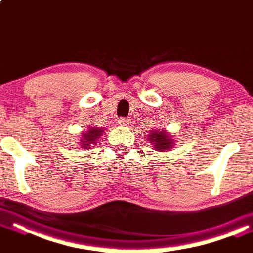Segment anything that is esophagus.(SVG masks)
<instances>
[{"instance_id":"esophagus-1","label":"esophagus","mask_w":253,"mask_h":253,"mask_svg":"<svg viewBox=\"0 0 253 253\" xmlns=\"http://www.w3.org/2000/svg\"><path fill=\"white\" fill-rule=\"evenodd\" d=\"M131 120L129 118H120L119 119V125L120 126H129Z\"/></svg>"}]
</instances>
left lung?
Masks as SVG:
<instances>
[{
  "label": "left lung",
  "mask_w": 253,
  "mask_h": 253,
  "mask_svg": "<svg viewBox=\"0 0 253 253\" xmlns=\"http://www.w3.org/2000/svg\"><path fill=\"white\" fill-rule=\"evenodd\" d=\"M149 142L152 144V148L159 152L170 151L172 146H175V138L171 136L170 133L164 129H153L148 135Z\"/></svg>",
  "instance_id": "obj_1"
}]
</instances>
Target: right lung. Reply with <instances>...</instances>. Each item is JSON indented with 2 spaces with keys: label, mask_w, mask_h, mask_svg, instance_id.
Returning <instances> with one entry per match:
<instances>
[{
  "label": "right lung",
  "mask_w": 253,
  "mask_h": 253,
  "mask_svg": "<svg viewBox=\"0 0 253 253\" xmlns=\"http://www.w3.org/2000/svg\"><path fill=\"white\" fill-rule=\"evenodd\" d=\"M107 130V128L102 127H96V126H90L87 131H84V133L81 134V142H79V148H83L85 150H89L92 148V145L96 144L97 138H100L101 135L103 134V131Z\"/></svg>",
  "instance_id": "add662e5"
}]
</instances>
